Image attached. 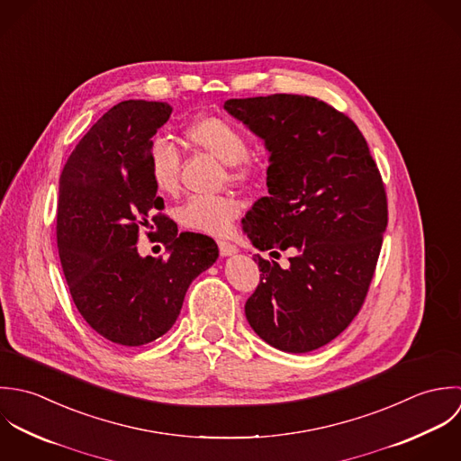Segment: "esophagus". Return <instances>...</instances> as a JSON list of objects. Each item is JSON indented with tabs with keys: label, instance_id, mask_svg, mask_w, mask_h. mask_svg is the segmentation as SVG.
I'll use <instances>...</instances> for the list:
<instances>
[{
	"label": "esophagus",
	"instance_id": "34e87169",
	"mask_svg": "<svg viewBox=\"0 0 461 461\" xmlns=\"http://www.w3.org/2000/svg\"><path fill=\"white\" fill-rule=\"evenodd\" d=\"M217 244H219V253H221V257H231V255L239 253L237 246H233V244L226 242V240H219Z\"/></svg>",
	"mask_w": 461,
	"mask_h": 461
}]
</instances>
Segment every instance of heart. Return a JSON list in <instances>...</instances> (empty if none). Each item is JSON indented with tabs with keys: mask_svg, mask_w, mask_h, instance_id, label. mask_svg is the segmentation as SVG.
<instances>
[{
	"mask_svg": "<svg viewBox=\"0 0 461 461\" xmlns=\"http://www.w3.org/2000/svg\"><path fill=\"white\" fill-rule=\"evenodd\" d=\"M185 137L192 146L230 166V178L233 182L248 184L255 178L257 169L248 157L249 142L233 122L215 115H203L186 126ZM148 169L151 182L160 192L175 194L178 190L180 155L167 140L157 139L151 144ZM237 215L239 203L230 195H194L178 210L182 226L208 235H224Z\"/></svg>",
	"mask_w": 461,
	"mask_h": 461,
	"instance_id": "1",
	"label": "heart"
}]
</instances>
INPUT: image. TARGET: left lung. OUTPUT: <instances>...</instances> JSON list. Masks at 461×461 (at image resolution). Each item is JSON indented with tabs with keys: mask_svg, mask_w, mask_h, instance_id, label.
I'll return each mask as SVG.
<instances>
[{
	"mask_svg": "<svg viewBox=\"0 0 461 461\" xmlns=\"http://www.w3.org/2000/svg\"><path fill=\"white\" fill-rule=\"evenodd\" d=\"M224 110L271 153L269 195L242 230L260 251H292L288 267L257 255L260 285L246 303L255 333L285 353L339 337L360 312L388 222L367 142L342 112L310 95L228 99Z\"/></svg>",
	"mask_w": 461,
	"mask_h": 461,
	"instance_id": "left-lung-1",
	"label": "left lung"
}]
</instances>
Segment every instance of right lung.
Masks as SVG:
<instances>
[{
  "label": "right lung",
  "instance_id": "add662e5",
  "mask_svg": "<svg viewBox=\"0 0 461 461\" xmlns=\"http://www.w3.org/2000/svg\"><path fill=\"white\" fill-rule=\"evenodd\" d=\"M171 112L160 101L115 104L78 142L60 176L57 246L71 297L95 333L126 348L167 333L188 285L219 258L213 239L178 233L171 219L153 215L164 199L151 182L148 155ZM155 225L167 261L136 251L140 230Z\"/></svg>",
  "mask_w": 461,
  "mask_h": 461
}]
</instances>
